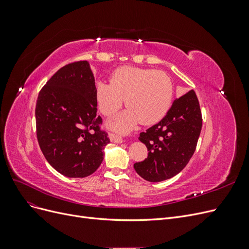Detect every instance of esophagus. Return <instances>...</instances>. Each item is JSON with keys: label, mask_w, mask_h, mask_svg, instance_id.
Instances as JSON below:
<instances>
[{"label": "esophagus", "mask_w": 249, "mask_h": 249, "mask_svg": "<svg viewBox=\"0 0 249 249\" xmlns=\"http://www.w3.org/2000/svg\"><path fill=\"white\" fill-rule=\"evenodd\" d=\"M109 138L112 142H115V143H122L123 142L122 137H120L119 135H117L115 133H109Z\"/></svg>", "instance_id": "obj_1"}]
</instances>
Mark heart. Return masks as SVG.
<instances>
[{
  "label": "heart",
  "mask_w": 249,
  "mask_h": 249,
  "mask_svg": "<svg viewBox=\"0 0 249 249\" xmlns=\"http://www.w3.org/2000/svg\"><path fill=\"white\" fill-rule=\"evenodd\" d=\"M110 82H97L95 95L100 111L107 116L114 114L125 101L129 110L110 122V126L118 132H129L139 122H159L171 107L175 88L163 71L122 67L111 74Z\"/></svg>",
  "instance_id": "obj_1"
}]
</instances>
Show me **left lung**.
Returning a JSON list of instances; mask_svg holds the SVG:
<instances>
[{
  "mask_svg": "<svg viewBox=\"0 0 249 249\" xmlns=\"http://www.w3.org/2000/svg\"><path fill=\"white\" fill-rule=\"evenodd\" d=\"M201 125L199 102L191 89L173 102L161 122L140 133L148 154L145 160L134 164L135 170L152 183L177 176L195 152Z\"/></svg>",
  "mask_w": 249,
  "mask_h": 249,
  "instance_id": "8db88e82",
  "label": "left lung"
}]
</instances>
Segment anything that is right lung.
Instances as JSON below:
<instances>
[{"instance_id":"right-lung-1","label":"right lung","mask_w":249,"mask_h":249,"mask_svg":"<svg viewBox=\"0 0 249 249\" xmlns=\"http://www.w3.org/2000/svg\"><path fill=\"white\" fill-rule=\"evenodd\" d=\"M96 106L87 61L64 65L40 89L35 108L37 140L51 166L65 177L86 178L103 162L110 140Z\"/></svg>"}]
</instances>
